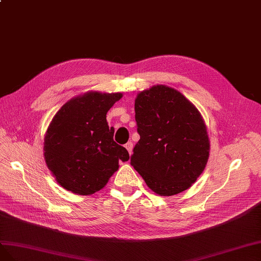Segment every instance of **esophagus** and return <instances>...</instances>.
I'll return each instance as SVG.
<instances>
[{
    "instance_id": "1",
    "label": "esophagus",
    "mask_w": 261,
    "mask_h": 261,
    "mask_svg": "<svg viewBox=\"0 0 261 261\" xmlns=\"http://www.w3.org/2000/svg\"><path fill=\"white\" fill-rule=\"evenodd\" d=\"M124 146H125L126 150H128L129 154L131 155V154H132V148H133V144H132V142H128V143H126Z\"/></svg>"
}]
</instances>
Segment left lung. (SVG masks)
<instances>
[{
    "mask_svg": "<svg viewBox=\"0 0 261 261\" xmlns=\"http://www.w3.org/2000/svg\"><path fill=\"white\" fill-rule=\"evenodd\" d=\"M140 135L130 164L147 187L160 196L190 188L202 174L210 155V140L200 111L166 85L140 92L135 101Z\"/></svg>",
    "mask_w": 261,
    "mask_h": 261,
    "instance_id": "obj_1",
    "label": "left lung"
}]
</instances>
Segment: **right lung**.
<instances>
[{
  "label": "right lung",
  "mask_w": 261,
  "mask_h": 261,
  "mask_svg": "<svg viewBox=\"0 0 261 261\" xmlns=\"http://www.w3.org/2000/svg\"><path fill=\"white\" fill-rule=\"evenodd\" d=\"M121 93L87 92L59 109L48 126L43 142L47 166L57 182L73 193L89 196L107 185L126 162L129 153L114 141L108 110Z\"/></svg>",
  "instance_id": "add662e5"
}]
</instances>
